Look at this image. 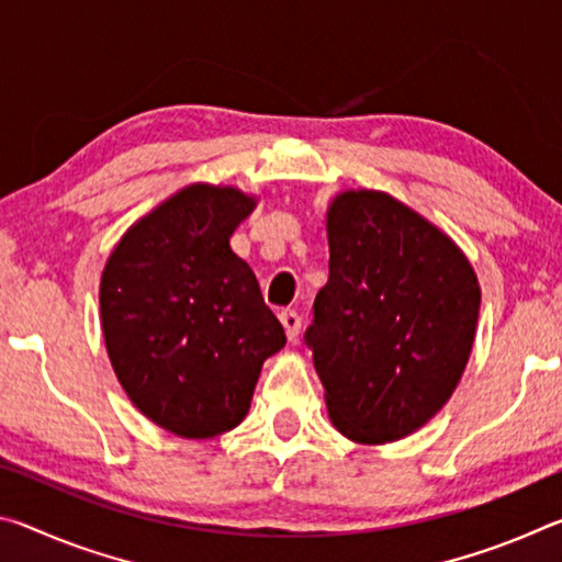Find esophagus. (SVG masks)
I'll return each mask as SVG.
<instances>
[{
  "mask_svg": "<svg viewBox=\"0 0 562 562\" xmlns=\"http://www.w3.org/2000/svg\"><path fill=\"white\" fill-rule=\"evenodd\" d=\"M280 322H282L284 331H288V339L290 341L297 339L300 327H302V317L297 315V312H294V310H282L280 312Z\"/></svg>",
  "mask_w": 562,
  "mask_h": 562,
  "instance_id": "obj_1",
  "label": "esophagus"
}]
</instances>
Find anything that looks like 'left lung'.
<instances>
[{"label":"left lung","instance_id":"left-lung-1","mask_svg":"<svg viewBox=\"0 0 562 562\" xmlns=\"http://www.w3.org/2000/svg\"><path fill=\"white\" fill-rule=\"evenodd\" d=\"M329 280L304 331L339 434L386 443L449 402L469 361L481 288L449 235L382 190L327 211Z\"/></svg>","mask_w":562,"mask_h":562}]
</instances>
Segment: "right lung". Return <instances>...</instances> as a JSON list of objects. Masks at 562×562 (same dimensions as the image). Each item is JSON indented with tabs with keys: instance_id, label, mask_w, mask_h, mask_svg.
Wrapping results in <instances>:
<instances>
[{
	"instance_id": "obj_1",
	"label": "right lung",
	"mask_w": 562,
	"mask_h": 562,
	"mask_svg": "<svg viewBox=\"0 0 562 562\" xmlns=\"http://www.w3.org/2000/svg\"><path fill=\"white\" fill-rule=\"evenodd\" d=\"M255 198L195 183L128 227L101 274V327L123 392L183 439L243 422L262 361L284 347L231 235Z\"/></svg>"
}]
</instances>
